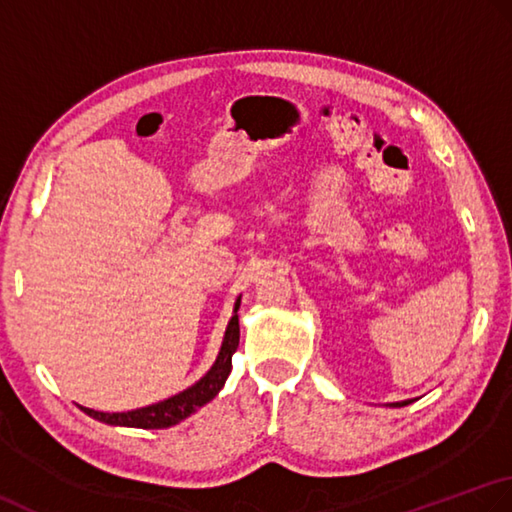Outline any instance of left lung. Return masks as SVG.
Returning a JSON list of instances; mask_svg holds the SVG:
<instances>
[{
    "label": "left lung",
    "instance_id": "obj_1",
    "mask_svg": "<svg viewBox=\"0 0 512 512\" xmlns=\"http://www.w3.org/2000/svg\"><path fill=\"white\" fill-rule=\"evenodd\" d=\"M413 400H404V402H391L389 406H406V404H411Z\"/></svg>",
    "mask_w": 512,
    "mask_h": 512
}]
</instances>
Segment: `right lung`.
Wrapping results in <instances>:
<instances>
[{"mask_svg": "<svg viewBox=\"0 0 512 512\" xmlns=\"http://www.w3.org/2000/svg\"><path fill=\"white\" fill-rule=\"evenodd\" d=\"M238 307H241V296L234 302V316L225 329V338L221 344V351H218L216 356V362L201 380L192 384V387H187L185 391L176 393L163 402L125 413H103L95 409H86V406H79V409L103 424L132 426V429H168V426L179 424L185 417H190L192 413H196V409H201V406L216 398L218 391L223 389L229 371H232V356L238 349V338H241V327H238L236 314Z\"/></svg>", "mask_w": 512, "mask_h": 512, "instance_id": "1", "label": "right lung"}]
</instances>
